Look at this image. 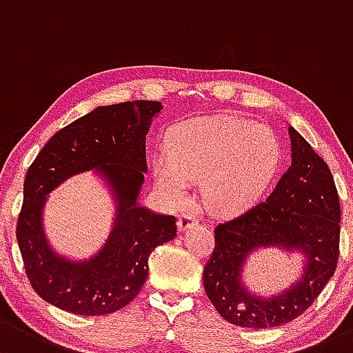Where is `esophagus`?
<instances>
[{
	"instance_id": "34e87169",
	"label": "esophagus",
	"mask_w": 353,
	"mask_h": 353,
	"mask_svg": "<svg viewBox=\"0 0 353 353\" xmlns=\"http://www.w3.org/2000/svg\"><path fill=\"white\" fill-rule=\"evenodd\" d=\"M199 221V216L196 213H192V211H183L179 216V220H177V226H179L181 232H184V230H188L189 226L196 225Z\"/></svg>"
}]
</instances>
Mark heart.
Instances as JSON below:
<instances>
[{
    "label": "heart",
    "mask_w": 353,
    "mask_h": 353,
    "mask_svg": "<svg viewBox=\"0 0 353 353\" xmlns=\"http://www.w3.org/2000/svg\"><path fill=\"white\" fill-rule=\"evenodd\" d=\"M169 155L154 161L157 184L176 201L189 181H203L211 206L242 211L262 198L281 162L277 137L265 125L236 117L196 118L170 130Z\"/></svg>",
    "instance_id": "b5f03b06"
}]
</instances>
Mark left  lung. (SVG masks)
Returning a JSON list of instances; mask_svg holds the SVG:
<instances>
[{"mask_svg":"<svg viewBox=\"0 0 353 353\" xmlns=\"http://www.w3.org/2000/svg\"><path fill=\"white\" fill-rule=\"evenodd\" d=\"M292 161L264 201L214 228V248L203 272L211 304L226 321L245 328L281 326L303 314L335 274L340 252V199L330 167L289 127ZM298 248L308 255L302 281L262 300L239 281L250 251Z\"/></svg>","mask_w":353,"mask_h":353,"instance_id":"1","label":"left lung"}]
</instances>
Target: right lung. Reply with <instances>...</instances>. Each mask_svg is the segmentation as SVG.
Returning <instances> with one entry per match:
<instances>
[{
  "mask_svg": "<svg viewBox=\"0 0 353 353\" xmlns=\"http://www.w3.org/2000/svg\"><path fill=\"white\" fill-rule=\"evenodd\" d=\"M162 105L127 101L99 106L59 130L28 167L17 240L25 272L47 303L83 316L121 310L145 284L148 255L176 236V216L137 205L147 170L145 135ZM98 168L119 201L105 248L88 263H69L51 252L41 228L45 196L68 176Z\"/></svg>",
  "mask_w": 353,
  "mask_h": 353,
  "instance_id": "obj_1",
  "label": "right lung"
}]
</instances>
